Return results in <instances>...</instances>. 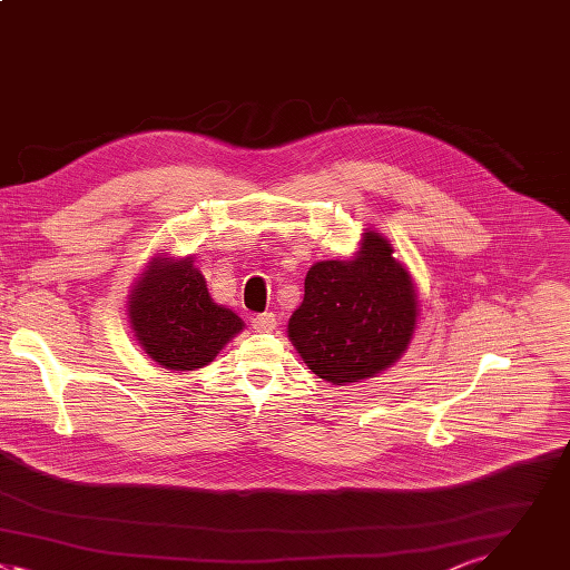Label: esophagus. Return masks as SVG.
Listing matches in <instances>:
<instances>
[{"instance_id": "34e87169", "label": "esophagus", "mask_w": 570, "mask_h": 570, "mask_svg": "<svg viewBox=\"0 0 570 570\" xmlns=\"http://www.w3.org/2000/svg\"><path fill=\"white\" fill-rule=\"evenodd\" d=\"M252 325H254V330H258V332H272V330L276 327V316H274L272 312L256 314V316L252 318Z\"/></svg>"}]
</instances>
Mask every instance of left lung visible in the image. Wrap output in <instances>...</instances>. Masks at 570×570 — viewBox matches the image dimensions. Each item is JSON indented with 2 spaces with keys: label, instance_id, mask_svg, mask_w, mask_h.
<instances>
[{
  "label": "left lung",
  "instance_id": "8db88e82",
  "mask_svg": "<svg viewBox=\"0 0 570 570\" xmlns=\"http://www.w3.org/2000/svg\"><path fill=\"white\" fill-rule=\"evenodd\" d=\"M393 254L382 234L366 232L348 261L309 267L287 336L323 382L346 386L371 380L409 348L420 301L411 272Z\"/></svg>",
  "mask_w": 570,
  "mask_h": 570
}]
</instances>
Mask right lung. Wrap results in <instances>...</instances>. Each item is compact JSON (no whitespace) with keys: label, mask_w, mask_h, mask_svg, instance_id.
I'll return each mask as SVG.
<instances>
[{"label":"right lung","mask_w":570,"mask_h":570,"mask_svg":"<svg viewBox=\"0 0 570 570\" xmlns=\"http://www.w3.org/2000/svg\"><path fill=\"white\" fill-rule=\"evenodd\" d=\"M128 318L141 351L161 368L188 373L208 366L245 321L217 305L190 256L155 254L128 294Z\"/></svg>","instance_id":"right-lung-1"}]
</instances>
